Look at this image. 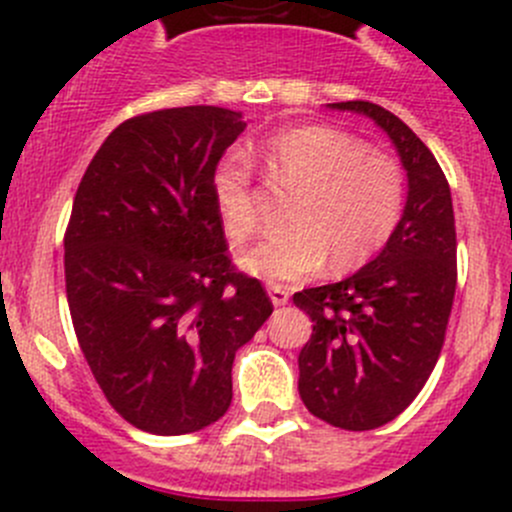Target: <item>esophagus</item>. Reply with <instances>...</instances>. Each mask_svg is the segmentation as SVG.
I'll return each mask as SVG.
<instances>
[{
	"mask_svg": "<svg viewBox=\"0 0 512 512\" xmlns=\"http://www.w3.org/2000/svg\"><path fill=\"white\" fill-rule=\"evenodd\" d=\"M270 299H272V304H275V307H282V304H287V299H289V289L280 287V285H272L270 287Z\"/></svg>",
	"mask_w": 512,
	"mask_h": 512,
	"instance_id": "34e87169",
	"label": "esophagus"
}]
</instances>
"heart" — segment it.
<instances>
[{"label": "heart", "instance_id": "1", "mask_svg": "<svg viewBox=\"0 0 512 512\" xmlns=\"http://www.w3.org/2000/svg\"><path fill=\"white\" fill-rule=\"evenodd\" d=\"M272 183L292 195L282 235L242 255V267L270 285L312 277L324 265L352 272L379 255L404 218L406 173L396 158L332 126H302L280 133L265 148ZM213 200L232 242L260 230L250 173L220 163Z\"/></svg>", "mask_w": 512, "mask_h": 512}]
</instances>
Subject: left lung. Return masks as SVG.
Listing matches in <instances>:
<instances>
[{"mask_svg":"<svg viewBox=\"0 0 512 512\" xmlns=\"http://www.w3.org/2000/svg\"><path fill=\"white\" fill-rule=\"evenodd\" d=\"M329 106L374 118L409 175L404 218L381 255L292 297L314 322L299 352L304 406L344 431H371L416 399L441 354L458 280L456 220L441 165L399 116L371 101Z\"/></svg>","mask_w":512,"mask_h":512,"instance_id":"left-lung-1","label":"left lung"}]
</instances>
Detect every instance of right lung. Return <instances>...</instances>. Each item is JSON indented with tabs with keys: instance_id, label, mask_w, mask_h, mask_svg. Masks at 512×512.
Wrapping results in <instances>:
<instances>
[{
	"instance_id": "right-lung-1",
	"label": "right lung",
	"mask_w": 512,
	"mask_h": 512,
	"mask_svg": "<svg viewBox=\"0 0 512 512\" xmlns=\"http://www.w3.org/2000/svg\"><path fill=\"white\" fill-rule=\"evenodd\" d=\"M240 111L183 106L123 121L98 148L64 232L66 299L96 384L131 426L183 436L225 416L232 361L272 314L237 272L213 173Z\"/></svg>"
}]
</instances>
